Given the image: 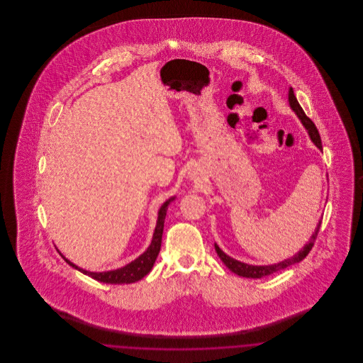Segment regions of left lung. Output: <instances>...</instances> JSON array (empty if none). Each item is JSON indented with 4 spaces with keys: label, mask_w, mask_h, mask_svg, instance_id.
Masks as SVG:
<instances>
[{
    "label": "left lung",
    "mask_w": 363,
    "mask_h": 363,
    "mask_svg": "<svg viewBox=\"0 0 363 363\" xmlns=\"http://www.w3.org/2000/svg\"><path fill=\"white\" fill-rule=\"evenodd\" d=\"M289 104H290V107H291V110H293L294 113L296 114V117L302 122V125L305 126V129L308 130V135H309V138H311V141H313V144H314L318 150H323L320 133H318L315 125L313 123L311 118L306 117V114H305V111L302 110L301 104H298V101H296V98H295V95H294V91L291 86H290V89H289ZM320 225H321V220L318 222V225L315 227V230H314V233H313V235H311L309 242H308L298 253H295L293 257L283 259V261H280V262H277V264H269V265H252V264L241 262V261L233 259V257H230L228 255H225V252H223L216 243H215V250H216V253H218V256L220 257V259L225 262V267H227L230 271H233L235 275L242 277L259 279V277L272 275V274H275L277 271H281V269H284V268H287V267H290V265H294V264H296V262H299V261H302V259H305V257L309 255V252H311V247H313V245H314V241H315L317 234H318V230H320Z\"/></svg>",
    "instance_id": "obj_1"
}]
</instances>
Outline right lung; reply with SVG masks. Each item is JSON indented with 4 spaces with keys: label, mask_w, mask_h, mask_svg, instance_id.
<instances>
[{
    "label": "right lung",
    "mask_w": 363,
    "mask_h": 363,
    "mask_svg": "<svg viewBox=\"0 0 363 363\" xmlns=\"http://www.w3.org/2000/svg\"><path fill=\"white\" fill-rule=\"evenodd\" d=\"M175 200V196L170 197L169 200H166L162 207L157 211V220H156L155 231L152 235V241L150 243V246L147 247V250L140 255L138 259H133L132 262L123 265L118 269H113V271H104V272H89L80 267H77L76 264H73L72 261L64 257V255H61V257L65 259L70 267H73L74 269L80 271L82 274H84L86 277H92L101 283H107V284H130L141 280L147 274L151 272L154 264H155L156 257L160 252V245H162V235H163V227H164V219H166V213H167V208L169 204Z\"/></svg>",
    "instance_id": "obj_1"
}]
</instances>
